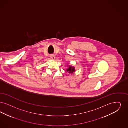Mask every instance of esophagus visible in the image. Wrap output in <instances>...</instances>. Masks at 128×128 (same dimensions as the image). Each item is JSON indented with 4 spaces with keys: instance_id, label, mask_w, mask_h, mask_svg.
Returning a JSON list of instances; mask_svg holds the SVG:
<instances>
[{
    "instance_id": "1",
    "label": "esophagus",
    "mask_w": 128,
    "mask_h": 128,
    "mask_svg": "<svg viewBox=\"0 0 128 128\" xmlns=\"http://www.w3.org/2000/svg\"><path fill=\"white\" fill-rule=\"evenodd\" d=\"M50 57H51V58L52 59V60H54L55 59H56V56H55L54 55V54H52V55H51L50 56Z\"/></svg>"
}]
</instances>
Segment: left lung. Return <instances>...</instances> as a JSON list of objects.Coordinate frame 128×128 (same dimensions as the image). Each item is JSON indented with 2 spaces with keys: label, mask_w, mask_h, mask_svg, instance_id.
I'll list each match as a JSON object with an SVG mask.
<instances>
[{
  "label": "left lung",
  "mask_w": 128,
  "mask_h": 128,
  "mask_svg": "<svg viewBox=\"0 0 128 128\" xmlns=\"http://www.w3.org/2000/svg\"><path fill=\"white\" fill-rule=\"evenodd\" d=\"M67 66H68V68L66 69V71L67 72H68L69 74H72L74 72H76V69L74 66H70V65H67Z\"/></svg>",
  "instance_id": "8db88e82"
}]
</instances>
